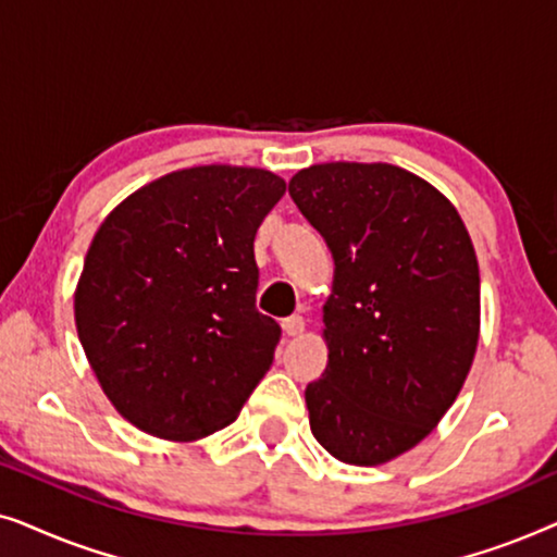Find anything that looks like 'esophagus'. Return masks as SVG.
Masks as SVG:
<instances>
[{
  "label": "esophagus",
  "mask_w": 557,
  "mask_h": 557,
  "mask_svg": "<svg viewBox=\"0 0 557 557\" xmlns=\"http://www.w3.org/2000/svg\"><path fill=\"white\" fill-rule=\"evenodd\" d=\"M284 332L288 334V337H299V334H304V330H307V324H304L301 317H288L284 319Z\"/></svg>",
  "instance_id": "esophagus-1"
}]
</instances>
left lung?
I'll use <instances>...</instances> for the list:
<instances>
[{
  "label": "left lung",
  "instance_id": "left-lung-1",
  "mask_svg": "<svg viewBox=\"0 0 557 557\" xmlns=\"http://www.w3.org/2000/svg\"><path fill=\"white\" fill-rule=\"evenodd\" d=\"M288 195L334 261L330 360L304 393L311 433L355 467L398 459L436 429L474 362V243L444 193L395 164H311Z\"/></svg>",
  "mask_w": 557,
  "mask_h": 557
}]
</instances>
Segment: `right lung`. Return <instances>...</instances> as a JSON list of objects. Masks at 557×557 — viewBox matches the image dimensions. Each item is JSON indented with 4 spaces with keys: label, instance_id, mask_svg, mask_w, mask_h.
I'll use <instances>...</instances> for the list:
<instances>
[{
    "label": "right lung",
    "instance_id": "obj_1",
    "mask_svg": "<svg viewBox=\"0 0 557 557\" xmlns=\"http://www.w3.org/2000/svg\"><path fill=\"white\" fill-rule=\"evenodd\" d=\"M286 182L200 164L121 200L90 240L73 309L111 406L149 436L193 444L231 425L273 362L256 309L253 240Z\"/></svg>",
    "mask_w": 557,
    "mask_h": 557
}]
</instances>
